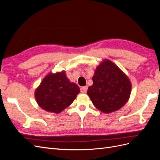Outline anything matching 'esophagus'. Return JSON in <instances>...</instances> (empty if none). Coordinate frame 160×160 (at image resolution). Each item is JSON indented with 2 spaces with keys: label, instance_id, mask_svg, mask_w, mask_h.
<instances>
[{
  "label": "esophagus",
  "instance_id": "1",
  "mask_svg": "<svg viewBox=\"0 0 160 160\" xmlns=\"http://www.w3.org/2000/svg\"><path fill=\"white\" fill-rule=\"evenodd\" d=\"M88 86H84V87H81V92L82 93H85L87 91H88Z\"/></svg>",
  "mask_w": 160,
  "mask_h": 160
}]
</instances>
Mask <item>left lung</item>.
<instances>
[{
  "label": "left lung",
  "instance_id": "8db88e82",
  "mask_svg": "<svg viewBox=\"0 0 160 160\" xmlns=\"http://www.w3.org/2000/svg\"><path fill=\"white\" fill-rule=\"evenodd\" d=\"M93 83L88 95L95 107L105 113L122 108L128 102L132 84L127 75L112 61L105 59L97 67Z\"/></svg>",
  "mask_w": 160,
  "mask_h": 160
}]
</instances>
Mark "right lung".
<instances>
[{
    "label": "right lung",
    "instance_id": "1",
    "mask_svg": "<svg viewBox=\"0 0 160 160\" xmlns=\"http://www.w3.org/2000/svg\"><path fill=\"white\" fill-rule=\"evenodd\" d=\"M79 92V86L71 83L62 71L48 74L37 88L35 96L42 109L59 113L73 102Z\"/></svg>",
    "mask_w": 160,
    "mask_h": 160
}]
</instances>
